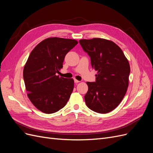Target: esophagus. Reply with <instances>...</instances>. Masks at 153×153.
Returning <instances> with one entry per match:
<instances>
[{"label":"esophagus","instance_id":"1","mask_svg":"<svg viewBox=\"0 0 153 153\" xmlns=\"http://www.w3.org/2000/svg\"><path fill=\"white\" fill-rule=\"evenodd\" d=\"M74 82H75V84H77V83H78V82H80V81H78V80H76V79H74Z\"/></svg>","mask_w":153,"mask_h":153}]
</instances>
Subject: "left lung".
<instances>
[{"label": "left lung", "mask_w": 153, "mask_h": 153, "mask_svg": "<svg viewBox=\"0 0 153 153\" xmlns=\"http://www.w3.org/2000/svg\"><path fill=\"white\" fill-rule=\"evenodd\" d=\"M79 43L91 58L92 68L98 71L96 81L87 82L84 96L87 107L94 112L106 114L121 102L127 91L130 66L118 46L101 38L81 39Z\"/></svg>", "instance_id": "left-lung-1"}]
</instances>
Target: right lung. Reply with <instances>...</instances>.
Returning <instances> with one entry per match:
<instances>
[{"instance_id": "add662e5", "label": "right lung", "mask_w": 153, "mask_h": 153, "mask_svg": "<svg viewBox=\"0 0 153 153\" xmlns=\"http://www.w3.org/2000/svg\"><path fill=\"white\" fill-rule=\"evenodd\" d=\"M77 41L47 38L32 50L24 69V80L29 100L45 114H53L65 106L74 88L72 78L59 77L66 55Z\"/></svg>"}]
</instances>
